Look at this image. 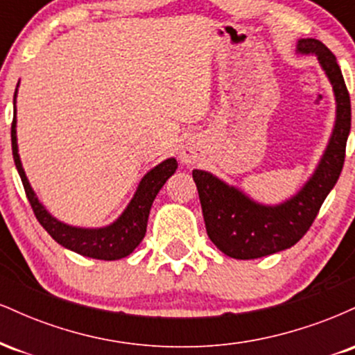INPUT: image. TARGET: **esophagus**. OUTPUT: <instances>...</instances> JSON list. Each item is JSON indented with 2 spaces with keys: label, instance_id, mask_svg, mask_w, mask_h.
I'll use <instances>...</instances> for the list:
<instances>
[{
  "label": "esophagus",
  "instance_id": "34e87169",
  "mask_svg": "<svg viewBox=\"0 0 355 355\" xmlns=\"http://www.w3.org/2000/svg\"><path fill=\"white\" fill-rule=\"evenodd\" d=\"M180 160L183 164H195V162H197V150H195V146L191 145L182 146Z\"/></svg>",
  "mask_w": 355,
  "mask_h": 355
}]
</instances>
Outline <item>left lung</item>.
I'll list each match as a JSON object with an SVG mask.
<instances>
[{"label": "left lung", "mask_w": 355, "mask_h": 355, "mask_svg": "<svg viewBox=\"0 0 355 355\" xmlns=\"http://www.w3.org/2000/svg\"><path fill=\"white\" fill-rule=\"evenodd\" d=\"M297 51L317 56L337 101L336 125L319 165L299 193L280 205H260L203 170H193L209 239L239 260L260 259L295 245L307 234L344 166L350 132V96L336 56L319 40H299Z\"/></svg>", "instance_id": "1"}]
</instances>
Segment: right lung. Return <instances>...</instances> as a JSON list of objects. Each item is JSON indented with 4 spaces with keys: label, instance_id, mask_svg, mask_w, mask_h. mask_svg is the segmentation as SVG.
I'll list each match as a JSON object with an SVG mask.
<instances>
[{
    "label": "right lung",
    "instance_id": "right-lung-1",
    "mask_svg": "<svg viewBox=\"0 0 355 355\" xmlns=\"http://www.w3.org/2000/svg\"><path fill=\"white\" fill-rule=\"evenodd\" d=\"M11 146H13L16 170H18L19 177H21L26 197L30 200L31 209L35 211V217L42 223L43 229L64 248H70L76 254L98 260L123 259V257L130 255L140 245V242L145 237L146 222H148L150 209H152L155 197H157L158 191L165 185V182L172 177L178 166L175 158H168V160L162 162L160 165L150 170L141 178L132 202L128 203L123 214L112 225L101 227V229H80V227L67 225V223L51 217L46 209L40 203L33 189H31L30 182H28L26 175H24L21 160H19L18 155V144H16V107L13 112V123H11Z\"/></svg>",
    "mask_w": 355,
    "mask_h": 355
}]
</instances>
